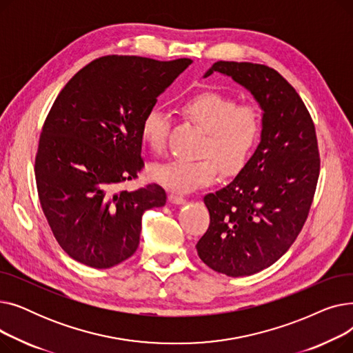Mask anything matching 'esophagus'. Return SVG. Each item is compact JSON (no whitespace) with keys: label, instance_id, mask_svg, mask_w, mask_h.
Wrapping results in <instances>:
<instances>
[{"label":"esophagus","instance_id":"1","mask_svg":"<svg viewBox=\"0 0 353 353\" xmlns=\"http://www.w3.org/2000/svg\"><path fill=\"white\" fill-rule=\"evenodd\" d=\"M169 200L172 203H176V205H184V203H186V197L181 196V194H177V193H170Z\"/></svg>","mask_w":353,"mask_h":353}]
</instances>
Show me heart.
Segmentation results:
<instances>
[{
    "instance_id": "obj_1",
    "label": "heart",
    "mask_w": 353,
    "mask_h": 353,
    "mask_svg": "<svg viewBox=\"0 0 353 353\" xmlns=\"http://www.w3.org/2000/svg\"><path fill=\"white\" fill-rule=\"evenodd\" d=\"M181 110L206 132L200 150L203 157L156 164L150 169L154 181L170 190L188 193L210 184L219 165L225 174L243 169L262 134V116L256 104L237 103L223 92L203 91L184 101ZM170 125V114L163 107H150L141 120L143 143L152 152L163 153Z\"/></svg>"
}]
</instances>
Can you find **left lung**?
I'll return each mask as SVG.
<instances>
[{
    "mask_svg": "<svg viewBox=\"0 0 353 353\" xmlns=\"http://www.w3.org/2000/svg\"><path fill=\"white\" fill-rule=\"evenodd\" d=\"M232 77L262 108L261 143L226 188L205 196L210 213L197 254L232 277L261 272L301 233L316 190L321 159L316 132L296 90L276 70L217 61L205 74Z\"/></svg>",
    "mask_w": 353,
    "mask_h": 353,
    "instance_id": "8db88e82",
    "label": "left lung"
}]
</instances>
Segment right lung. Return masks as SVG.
Returning a JSON list of instances; mask_svg holds the SVG:
<instances>
[{"instance_id": "1", "label": "right lung", "mask_w": 353, "mask_h": 353, "mask_svg": "<svg viewBox=\"0 0 353 353\" xmlns=\"http://www.w3.org/2000/svg\"><path fill=\"white\" fill-rule=\"evenodd\" d=\"M193 61L105 55L87 64L55 99L35 156L43 212L63 250L83 265L113 268L140 242L141 217L165 205V192L137 179L141 120L157 97Z\"/></svg>"}]
</instances>
